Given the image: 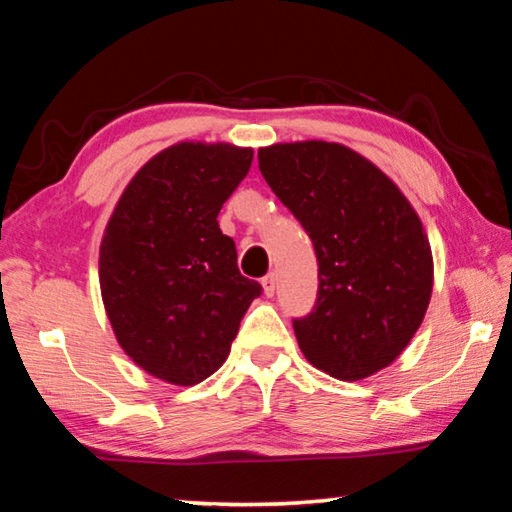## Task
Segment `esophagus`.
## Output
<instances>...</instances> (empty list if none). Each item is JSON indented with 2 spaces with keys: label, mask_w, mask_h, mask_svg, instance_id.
Listing matches in <instances>:
<instances>
[{
  "label": "esophagus",
  "mask_w": 512,
  "mask_h": 512,
  "mask_svg": "<svg viewBox=\"0 0 512 512\" xmlns=\"http://www.w3.org/2000/svg\"><path fill=\"white\" fill-rule=\"evenodd\" d=\"M262 287H264L266 296L271 298L273 293H275V287H277V277H275V273H268V275L262 277Z\"/></svg>",
  "instance_id": "1"
}]
</instances>
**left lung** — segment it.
<instances>
[{
  "label": "left lung",
  "mask_w": 512,
  "mask_h": 512,
  "mask_svg": "<svg viewBox=\"0 0 512 512\" xmlns=\"http://www.w3.org/2000/svg\"><path fill=\"white\" fill-rule=\"evenodd\" d=\"M257 158L316 250V302L293 318L302 354L343 381L386 368L418 332L431 298V246L418 214L348 146L273 144Z\"/></svg>",
  "instance_id": "obj_1"
}]
</instances>
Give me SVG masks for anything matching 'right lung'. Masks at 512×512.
<instances>
[{
  "label": "right lung",
  "mask_w": 512,
  "mask_h": 512,
  "mask_svg": "<svg viewBox=\"0 0 512 512\" xmlns=\"http://www.w3.org/2000/svg\"><path fill=\"white\" fill-rule=\"evenodd\" d=\"M253 149L183 142L135 173L101 241L99 280L124 352L153 377L194 386L228 359L262 284L239 273L223 203Z\"/></svg>",
  "instance_id": "obj_1"
}]
</instances>
